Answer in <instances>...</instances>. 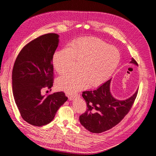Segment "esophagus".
<instances>
[{
  "mask_svg": "<svg viewBox=\"0 0 156 156\" xmlns=\"http://www.w3.org/2000/svg\"><path fill=\"white\" fill-rule=\"evenodd\" d=\"M80 97V94H74V95H73V96H70L69 97V98L70 100H74V98H78Z\"/></svg>",
  "mask_w": 156,
  "mask_h": 156,
  "instance_id": "esophagus-1",
  "label": "esophagus"
}]
</instances>
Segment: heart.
I'll list each match as a JSON object with an SVG mask.
<instances>
[{"mask_svg":"<svg viewBox=\"0 0 156 156\" xmlns=\"http://www.w3.org/2000/svg\"><path fill=\"white\" fill-rule=\"evenodd\" d=\"M120 55L118 50L93 37H80L73 41L67 48L55 52L54 68L58 74H64L78 63L77 72L67 74L58 80V87L73 94L88 85L96 87L112 76L119 66Z\"/></svg>","mask_w":156,"mask_h":156,"instance_id":"1","label":"heart"}]
</instances>
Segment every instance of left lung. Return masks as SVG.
I'll return each mask as SVG.
<instances>
[{
  "label": "left lung",
  "instance_id": "8db88e82",
  "mask_svg": "<svg viewBox=\"0 0 156 156\" xmlns=\"http://www.w3.org/2000/svg\"><path fill=\"white\" fill-rule=\"evenodd\" d=\"M130 63L138 65L133 58ZM110 82L111 79L96 90L82 93L87 109L80 115V122L92 133H102L118 124L129 113L137 97L138 90L127 100L115 99L109 91Z\"/></svg>",
  "mask_w": 156,
  "mask_h": 156
}]
</instances>
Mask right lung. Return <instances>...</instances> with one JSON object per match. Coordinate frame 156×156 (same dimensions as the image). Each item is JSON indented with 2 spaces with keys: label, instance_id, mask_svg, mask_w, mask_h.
I'll list each match as a JSON object with an SVG mask.
<instances>
[{
  "label": "right lung",
  "instance_id": "right-lung-1",
  "mask_svg": "<svg viewBox=\"0 0 156 156\" xmlns=\"http://www.w3.org/2000/svg\"><path fill=\"white\" fill-rule=\"evenodd\" d=\"M59 36L47 34L27 43L19 53L12 71L14 100L22 118L35 126L51 122L68 98L63 91L42 95L43 89L51 91L54 82L52 58Z\"/></svg>",
  "mask_w": 156,
  "mask_h": 156
}]
</instances>
